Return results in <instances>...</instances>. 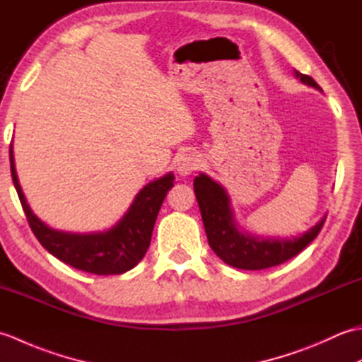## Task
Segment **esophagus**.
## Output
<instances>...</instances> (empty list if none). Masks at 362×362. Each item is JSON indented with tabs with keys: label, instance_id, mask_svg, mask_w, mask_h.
Segmentation results:
<instances>
[{
	"label": "esophagus",
	"instance_id": "34e87169",
	"mask_svg": "<svg viewBox=\"0 0 362 362\" xmlns=\"http://www.w3.org/2000/svg\"><path fill=\"white\" fill-rule=\"evenodd\" d=\"M199 166H201V157H199L197 153H185V156H182L177 160L175 169L182 177H188L193 174L196 169H199Z\"/></svg>",
	"mask_w": 362,
	"mask_h": 362
}]
</instances>
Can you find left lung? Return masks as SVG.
<instances>
[{"label":"left lung","instance_id":"obj_1","mask_svg":"<svg viewBox=\"0 0 362 362\" xmlns=\"http://www.w3.org/2000/svg\"><path fill=\"white\" fill-rule=\"evenodd\" d=\"M294 76L305 86L322 91L310 76L297 70ZM193 185L210 247L224 263L244 271H261L296 257L319 235L327 219L325 214L316 226L298 236H258L238 224L224 187L204 173L194 177Z\"/></svg>","mask_w":362,"mask_h":362}]
</instances>
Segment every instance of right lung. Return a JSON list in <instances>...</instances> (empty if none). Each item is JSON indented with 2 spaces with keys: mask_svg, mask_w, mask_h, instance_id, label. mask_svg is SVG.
I'll return each mask as SVG.
<instances>
[{
  "mask_svg": "<svg viewBox=\"0 0 362 362\" xmlns=\"http://www.w3.org/2000/svg\"><path fill=\"white\" fill-rule=\"evenodd\" d=\"M11 174L23 210L35 238L52 257L79 271L96 275H118L135 267L149 249L153 224L166 193L174 187V174L168 173L138 191L127 211L110 228L93 233H73L46 226L26 201L15 171L11 144Z\"/></svg>",
  "mask_w": 362,
  "mask_h": 362,
  "instance_id": "1",
  "label": "right lung"
}]
</instances>
